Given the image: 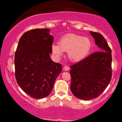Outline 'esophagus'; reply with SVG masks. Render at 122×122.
Wrapping results in <instances>:
<instances>
[{"mask_svg":"<svg viewBox=\"0 0 122 122\" xmlns=\"http://www.w3.org/2000/svg\"><path fill=\"white\" fill-rule=\"evenodd\" d=\"M64 70H65V71H69V70L70 68H69V66H64Z\"/></svg>","mask_w":122,"mask_h":122,"instance_id":"1","label":"esophagus"}]
</instances>
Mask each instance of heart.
Masks as SVG:
<instances>
[{"instance_id": "b5f03b06", "label": "heart", "mask_w": 122, "mask_h": 122, "mask_svg": "<svg viewBox=\"0 0 122 122\" xmlns=\"http://www.w3.org/2000/svg\"><path fill=\"white\" fill-rule=\"evenodd\" d=\"M92 49V42L87 37L75 34L64 36L60 39L59 44L53 43L52 53L56 59L63 56L64 51H68V56L71 61H79L89 54Z\"/></svg>"}]
</instances>
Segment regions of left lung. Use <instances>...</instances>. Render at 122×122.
I'll use <instances>...</instances> for the list:
<instances>
[{"mask_svg":"<svg viewBox=\"0 0 122 122\" xmlns=\"http://www.w3.org/2000/svg\"><path fill=\"white\" fill-rule=\"evenodd\" d=\"M100 51L71 66V89L76 97L91 100L100 96L111 81L112 77L111 50L101 34L90 31Z\"/></svg>","mask_w":122,"mask_h":122,"instance_id":"left-lung-1","label":"left lung"}]
</instances>
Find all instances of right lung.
<instances>
[{"label": "right lung", "mask_w": 122, "mask_h": 122, "mask_svg": "<svg viewBox=\"0 0 122 122\" xmlns=\"http://www.w3.org/2000/svg\"><path fill=\"white\" fill-rule=\"evenodd\" d=\"M48 29H36L20 37L15 54L16 81L21 89L34 99L51 93L62 65L50 57L54 38Z\"/></svg>", "instance_id": "add662e5"}]
</instances>
